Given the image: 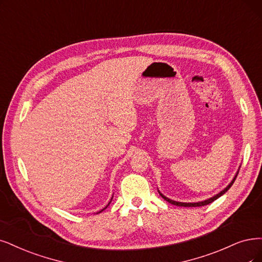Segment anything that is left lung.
Returning a JSON list of instances; mask_svg holds the SVG:
<instances>
[{
  "label": "left lung",
  "instance_id": "obj_1",
  "mask_svg": "<svg viewBox=\"0 0 262 262\" xmlns=\"http://www.w3.org/2000/svg\"><path fill=\"white\" fill-rule=\"evenodd\" d=\"M241 167V166H239ZM239 167H238V169H237V171H236V173H235V176L233 177V179L231 180V182L229 183V185L222 190V191H220L219 193H217L216 195H214V196H211V198H209V199H207V200H204V201H201V202H194V203H185V202H177V201H173V200H170V199H168V198H166L165 195L164 194H162V193L160 192V190L158 189V191H159V193H160V195L165 200V201H167L168 203H170V204H172V205H176V206H182V207H198V206H204V205H207V204H210V203H212L214 201H216L217 199H219L221 195H224L225 193L231 188V186L233 185V182L235 181V179H236V177H237V173H238V170H239Z\"/></svg>",
  "mask_w": 262,
  "mask_h": 262
}]
</instances>
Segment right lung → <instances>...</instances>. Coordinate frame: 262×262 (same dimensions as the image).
Instances as JSON below:
<instances>
[{"mask_svg": "<svg viewBox=\"0 0 262 262\" xmlns=\"http://www.w3.org/2000/svg\"><path fill=\"white\" fill-rule=\"evenodd\" d=\"M112 198H113V196H112ZM111 201H112V199H111V200H110V202H109V203H108V205H106V206H105V207H104V208H103V209H101V210H100V211H98V212H97V214H99V212H101V211H102V210H104V209H105V208H106V207H108V206H109V205H110V203H111Z\"/></svg>", "mask_w": 262, "mask_h": 262, "instance_id": "right-lung-1", "label": "right lung"}]
</instances>
